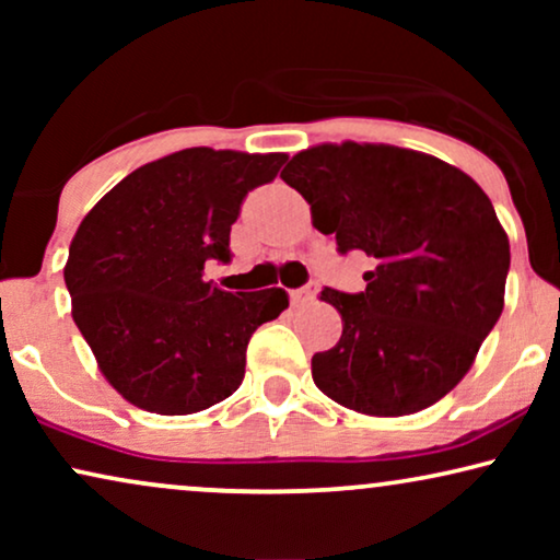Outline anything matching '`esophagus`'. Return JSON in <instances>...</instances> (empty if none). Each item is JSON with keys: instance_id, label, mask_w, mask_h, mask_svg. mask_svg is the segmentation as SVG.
I'll list each match as a JSON object with an SVG mask.
<instances>
[{"instance_id": "1", "label": "esophagus", "mask_w": 560, "mask_h": 560, "mask_svg": "<svg viewBox=\"0 0 560 560\" xmlns=\"http://www.w3.org/2000/svg\"><path fill=\"white\" fill-rule=\"evenodd\" d=\"M316 295H318V282H308V285L290 290V301H293V305H308Z\"/></svg>"}]
</instances>
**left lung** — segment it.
Returning <instances> with one entry per match:
<instances>
[{
  "instance_id": "8db88e82",
  "label": "left lung",
  "mask_w": 560,
  "mask_h": 560,
  "mask_svg": "<svg viewBox=\"0 0 560 560\" xmlns=\"http://www.w3.org/2000/svg\"><path fill=\"white\" fill-rule=\"evenodd\" d=\"M280 178L311 203L341 255L372 257L362 293L324 288L341 339L313 354L320 393L397 418L448 395L504 308L510 240L489 196L458 167L395 144H316Z\"/></svg>"
}]
</instances>
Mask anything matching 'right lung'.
<instances>
[{
  "instance_id": "obj_1",
  "label": "right lung",
  "mask_w": 560,
  "mask_h": 560,
  "mask_svg": "<svg viewBox=\"0 0 560 560\" xmlns=\"http://www.w3.org/2000/svg\"><path fill=\"white\" fill-rule=\"evenodd\" d=\"M285 160V152H173L129 173L81 221L63 270L71 313L127 402L190 416L242 385L252 334L288 308V293H226L203 280V265L229 262L244 196Z\"/></svg>"
}]
</instances>
